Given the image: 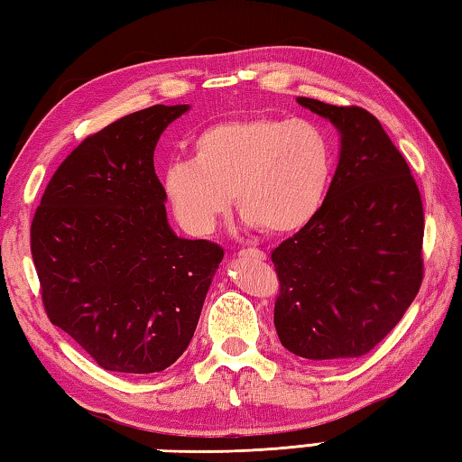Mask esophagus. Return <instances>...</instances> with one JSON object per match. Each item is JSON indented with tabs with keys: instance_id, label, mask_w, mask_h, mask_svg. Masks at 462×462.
<instances>
[{
	"instance_id": "esophagus-1",
	"label": "esophagus",
	"mask_w": 462,
	"mask_h": 462,
	"mask_svg": "<svg viewBox=\"0 0 462 462\" xmlns=\"http://www.w3.org/2000/svg\"><path fill=\"white\" fill-rule=\"evenodd\" d=\"M242 256H246V254H250V256H256V258H260V260H266V254L263 253V250H256V248H248V250H242L240 253Z\"/></svg>"
}]
</instances>
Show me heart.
Returning a JSON list of instances; mask_svg holds the SVG:
<instances>
[{
	"label": "heart",
	"mask_w": 462,
	"mask_h": 462,
	"mask_svg": "<svg viewBox=\"0 0 462 462\" xmlns=\"http://www.w3.org/2000/svg\"><path fill=\"white\" fill-rule=\"evenodd\" d=\"M191 153L167 165L162 183L175 220L194 236L214 232L232 196L246 224L292 234L315 220L329 194L331 141L311 121H220L198 133Z\"/></svg>",
	"instance_id": "b5f03b06"
}]
</instances>
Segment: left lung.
Segmentation results:
<instances>
[{
  "instance_id": "left-lung-1",
  "label": "left lung",
  "mask_w": 462,
  "mask_h": 462,
  "mask_svg": "<svg viewBox=\"0 0 462 462\" xmlns=\"http://www.w3.org/2000/svg\"><path fill=\"white\" fill-rule=\"evenodd\" d=\"M297 103L339 131V163L321 212L271 254L281 282L274 327L299 357H359L398 325L420 289V191L372 113L307 97Z\"/></svg>"
}]
</instances>
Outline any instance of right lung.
I'll return each mask as SVG.
<instances>
[{
	"mask_svg": "<svg viewBox=\"0 0 462 462\" xmlns=\"http://www.w3.org/2000/svg\"><path fill=\"white\" fill-rule=\"evenodd\" d=\"M189 105H155L87 137L33 214L44 309L108 372H163L188 349L224 250L167 222L153 151Z\"/></svg>",
	"mask_w": 462,
	"mask_h": 462,
	"instance_id": "add662e5",
	"label": "right lung"
}]
</instances>
